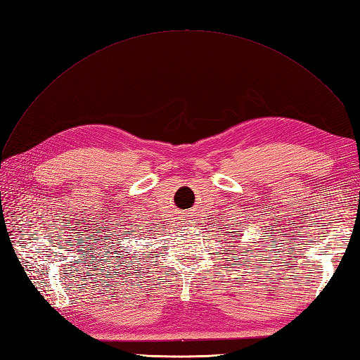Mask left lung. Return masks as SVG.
I'll list each match as a JSON object with an SVG mask.
<instances>
[{"label":"left lung","mask_w":360,"mask_h":360,"mask_svg":"<svg viewBox=\"0 0 360 360\" xmlns=\"http://www.w3.org/2000/svg\"><path fill=\"white\" fill-rule=\"evenodd\" d=\"M236 236H238V238H239V236H240V235H236ZM224 240H226V239H224ZM229 244H230V242H229Z\"/></svg>","instance_id":"1"}]
</instances>
